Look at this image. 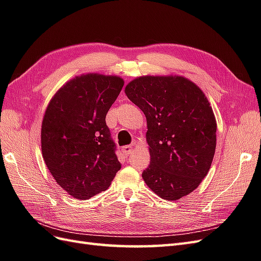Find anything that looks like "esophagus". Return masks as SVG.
<instances>
[{
	"label": "esophagus",
	"mask_w": 261,
	"mask_h": 261,
	"mask_svg": "<svg viewBox=\"0 0 261 261\" xmlns=\"http://www.w3.org/2000/svg\"><path fill=\"white\" fill-rule=\"evenodd\" d=\"M132 151H133V146L132 145H125V146H123V148H122V152L124 153V155L131 154Z\"/></svg>",
	"instance_id": "obj_1"
}]
</instances>
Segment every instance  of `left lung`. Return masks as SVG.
<instances>
[{
  "label": "left lung",
  "mask_w": 261,
  "mask_h": 261,
  "mask_svg": "<svg viewBox=\"0 0 261 261\" xmlns=\"http://www.w3.org/2000/svg\"><path fill=\"white\" fill-rule=\"evenodd\" d=\"M124 92L148 123L144 182L166 200L189 195L208 173L216 149V119L204 92L181 76L139 77Z\"/></svg>",
  "instance_id": "obj_1"
}]
</instances>
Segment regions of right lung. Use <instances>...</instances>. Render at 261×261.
I'll return each instance as SVG.
<instances>
[{"label":"right lung","mask_w":261,"mask_h":261,"mask_svg":"<svg viewBox=\"0 0 261 261\" xmlns=\"http://www.w3.org/2000/svg\"><path fill=\"white\" fill-rule=\"evenodd\" d=\"M123 84L118 76L82 75L66 83L45 111L44 161L72 197L88 199L107 190L121 169L106 116Z\"/></svg>","instance_id":"obj_1"}]
</instances>
